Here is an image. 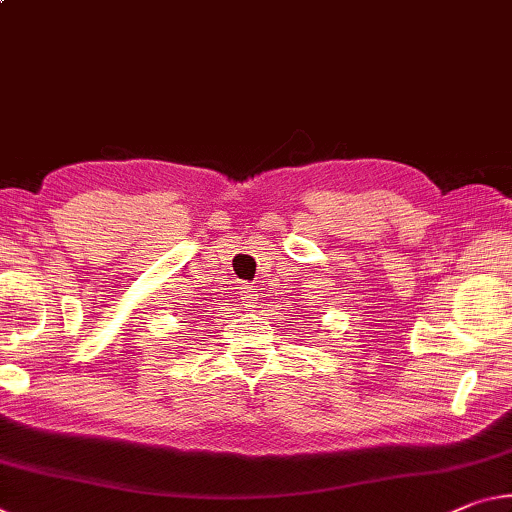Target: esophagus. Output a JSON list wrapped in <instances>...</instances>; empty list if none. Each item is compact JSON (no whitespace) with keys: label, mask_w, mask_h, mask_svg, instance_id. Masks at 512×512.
<instances>
[{"label":"esophagus","mask_w":512,"mask_h":512,"mask_svg":"<svg viewBox=\"0 0 512 512\" xmlns=\"http://www.w3.org/2000/svg\"><path fill=\"white\" fill-rule=\"evenodd\" d=\"M241 296H243V303H253V296H255V294H253V291H250V289H246Z\"/></svg>","instance_id":"obj_1"}]
</instances>
